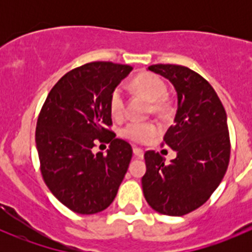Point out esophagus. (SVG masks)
Listing matches in <instances>:
<instances>
[{"label":"esophagus","mask_w":252,"mask_h":252,"mask_svg":"<svg viewBox=\"0 0 252 252\" xmlns=\"http://www.w3.org/2000/svg\"><path fill=\"white\" fill-rule=\"evenodd\" d=\"M133 152L136 157H139V158H142V157H144V151H142L141 149H139V147H133Z\"/></svg>","instance_id":"obj_1"}]
</instances>
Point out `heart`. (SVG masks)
<instances>
[{
	"mask_svg": "<svg viewBox=\"0 0 252 252\" xmlns=\"http://www.w3.org/2000/svg\"><path fill=\"white\" fill-rule=\"evenodd\" d=\"M133 89L144 96L146 100L152 102V110L155 113L164 116L171 110L168 101L166 100L167 96V85L158 75L151 74V73H145L134 79ZM110 112L111 116L116 121H121L126 116V96L124 91L121 86H117L112 91L110 96ZM157 126L146 122H131L128 126H126L122 130V135L129 140L144 144L149 141L150 139L157 134Z\"/></svg>",
	"mask_w": 252,
	"mask_h": 252,
	"instance_id": "b5f03b06",
	"label": "heart"
}]
</instances>
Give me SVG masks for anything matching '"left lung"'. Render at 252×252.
<instances>
[{
	"label": "left lung",
	"instance_id": "obj_1",
	"mask_svg": "<svg viewBox=\"0 0 252 252\" xmlns=\"http://www.w3.org/2000/svg\"><path fill=\"white\" fill-rule=\"evenodd\" d=\"M178 96L174 124L163 141L177 152L167 164L158 152H145L142 191L147 204L167 216H184L210 199L222 182L230 157L227 114L211 84L188 67L154 64Z\"/></svg>",
	"mask_w": 252,
	"mask_h": 252
}]
</instances>
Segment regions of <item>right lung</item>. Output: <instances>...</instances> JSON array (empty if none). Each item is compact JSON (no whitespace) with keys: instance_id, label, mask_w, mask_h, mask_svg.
I'll return each instance as SVG.
<instances>
[{"instance_id":"obj_1","label":"right lung","mask_w":252,"mask_h":252,"mask_svg":"<svg viewBox=\"0 0 252 252\" xmlns=\"http://www.w3.org/2000/svg\"><path fill=\"white\" fill-rule=\"evenodd\" d=\"M133 67L91 62L72 69L51 89L35 131L40 169L50 191L73 212L94 215L116 197L133 156L108 129L110 96ZM110 142L108 155L92 154Z\"/></svg>"}]
</instances>
